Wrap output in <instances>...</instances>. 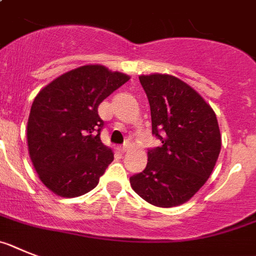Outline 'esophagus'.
<instances>
[{"label": "esophagus", "mask_w": 256, "mask_h": 256, "mask_svg": "<svg viewBox=\"0 0 256 256\" xmlns=\"http://www.w3.org/2000/svg\"><path fill=\"white\" fill-rule=\"evenodd\" d=\"M130 150V143H125L122 146H120V152L121 153H126Z\"/></svg>", "instance_id": "esophagus-1"}]
</instances>
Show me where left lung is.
Instances as JSON below:
<instances>
[{
    "mask_svg": "<svg viewBox=\"0 0 256 256\" xmlns=\"http://www.w3.org/2000/svg\"><path fill=\"white\" fill-rule=\"evenodd\" d=\"M139 80L150 106L152 132L162 146L148 152L146 168L130 184L150 205L174 208L190 201L214 170L222 148L216 114L175 76L153 73Z\"/></svg>",
    "mask_w": 256,
    "mask_h": 256,
    "instance_id": "obj_1",
    "label": "left lung"
}]
</instances>
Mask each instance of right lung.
<instances>
[{"instance_id": "add662e5", "label": "right lung", "mask_w": 256, "mask_h": 256, "mask_svg": "<svg viewBox=\"0 0 256 256\" xmlns=\"http://www.w3.org/2000/svg\"><path fill=\"white\" fill-rule=\"evenodd\" d=\"M130 76L88 64L63 73L40 91L26 122L30 161L55 194L73 198L94 190L113 161L100 140L98 106Z\"/></svg>"}]
</instances>
